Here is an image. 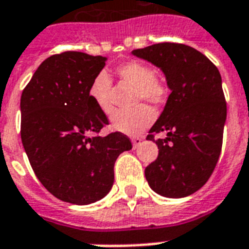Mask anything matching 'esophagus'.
I'll return each instance as SVG.
<instances>
[{
    "mask_svg": "<svg viewBox=\"0 0 249 249\" xmlns=\"http://www.w3.org/2000/svg\"><path fill=\"white\" fill-rule=\"evenodd\" d=\"M141 142H142V140H141L140 137H136V138H132V143H133V147L136 148L138 147L141 144Z\"/></svg>",
    "mask_w": 249,
    "mask_h": 249,
    "instance_id": "1",
    "label": "esophagus"
}]
</instances>
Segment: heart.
<instances>
[{
	"instance_id": "1",
	"label": "heart",
	"mask_w": 249,
	"mask_h": 249,
	"mask_svg": "<svg viewBox=\"0 0 249 249\" xmlns=\"http://www.w3.org/2000/svg\"><path fill=\"white\" fill-rule=\"evenodd\" d=\"M116 75L125 85L136 89L134 103L142 101L160 107L165 105L170 95V88L166 80L155 75L154 68L140 60H130L116 68ZM112 81L106 72H99L93 79L89 88V97L98 109L103 113L112 111L111 102ZM155 119V113L148 106L140 105L130 111H116L111 117V125L115 130L137 136L148 128Z\"/></svg>"
}]
</instances>
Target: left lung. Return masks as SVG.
<instances>
[{
  "mask_svg": "<svg viewBox=\"0 0 249 249\" xmlns=\"http://www.w3.org/2000/svg\"><path fill=\"white\" fill-rule=\"evenodd\" d=\"M133 54L159 67L172 90L146 138L159 148L144 169L146 179L159 195L189 196L212 176L222 148L226 101L220 72L204 54L183 44L160 42ZM159 132L167 138L155 140Z\"/></svg>",
  "mask_w": 249,
  "mask_h": 249,
  "instance_id": "obj_1",
  "label": "left lung"
}]
</instances>
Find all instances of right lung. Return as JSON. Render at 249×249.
<instances>
[{
  "label": "right lung",
  "instance_id": "add662e5",
  "mask_svg": "<svg viewBox=\"0 0 249 249\" xmlns=\"http://www.w3.org/2000/svg\"><path fill=\"white\" fill-rule=\"evenodd\" d=\"M105 56L64 52L40 64L20 98V137L33 172L60 200L85 205L113 185V165L132 142L120 132L98 136L108 125L89 97Z\"/></svg>",
  "mask_w": 249,
  "mask_h": 249
}]
</instances>
